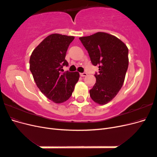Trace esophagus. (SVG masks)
Here are the masks:
<instances>
[{"label":"esophagus","instance_id":"1","mask_svg":"<svg viewBox=\"0 0 157 157\" xmlns=\"http://www.w3.org/2000/svg\"><path fill=\"white\" fill-rule=\"evenodd\" d=\"M80 75L81 76V77H86L87 76V73H80Z\"/></svg>","mask_w":157,"mask_h":157}]
</instances>
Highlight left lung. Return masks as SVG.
<instances>
[{
  "label": "left lung",
  "instance_id": "obj_1",
  "mask_svg": "<svg viewBox=\"0 0 157 157\" xmlns=\"http://www.w3.org/2000/svg\"><path fill=\"white\" fill-rule=\"evenodd\" d=\"M79 39L92 63L99 66L90 96L94 101L105 105L117 96L124 83L129 62L128 49L119 39L107 33L98 32Z\"/></svg>",
  "mask_w": 157,
  "mask_h": 157
}]
</instances>
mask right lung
<instances>
[{
  "label": "right lung",
  "instance_id": "1",
  "mask_svg": "<svg viewBox=\"0 0 157 157\" xmlns=\"http://www.w3.org/2000/svg\"><path fill=\"white\" fill-rule=\"evenodd\" d=\"M73 36L52 34L42 40L33 51L29 59V69L41 92L56 103L67 101L71 96L79 73L65 71L68 66L65 59Z\"/></svg>",
  "mask_w": 157,
  "mask_h": 157
}]
</instances>
